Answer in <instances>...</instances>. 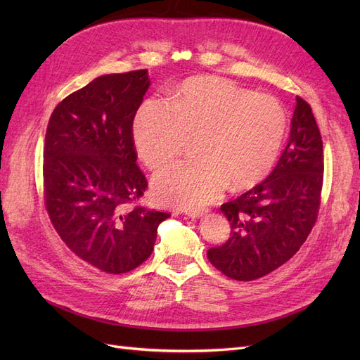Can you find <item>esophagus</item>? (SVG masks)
I'll return each mask as SVG.
<instances>
[{
  "instance_id": "34e87169",
  "label": "esophagus",
  "mask_w": 360,
  "mask_h": 360,
  "mask_svg": "<svg viewBox=\"0 0 360 360\" xmlns=\"http://www.w3.org/2000/svg\"><path fill=\"white\" fill-rule=\"evenodd\" d=\"M205 213V210H201V209H195V210H186V214L189 217H192V219H198V217H201L202 214Z\"/></svg>"
}]
</instances>
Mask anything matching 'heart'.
Returning <instances> with one entry per match:
<instances>
[{
  "instance_id": "b5f03b06",
  "label": "heart",
  "mask_w": 360,
  "mask_h": 360,
  "mask_svg": "<svg viewBox=\"0 0 360 360\" xmlns=\"http://www.w3.org/2000/svg\"><path fill=\"white\" fill-rule=\"evenodd\" d=\"M132 132L138 156L151 169L167 167L186 136L197 135V159L167 168L153 181L162 204L197 209L219 198L226 186L242 192L269 176L284 144L287 114L275 97L195 76L168 103L148 99L141 105Z\"/></svg>"
}]
</instances>
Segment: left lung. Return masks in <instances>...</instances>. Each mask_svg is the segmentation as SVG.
I'll return each mask as SVG.
<instances>
[{"label":"left lung","instance_id":"left-lung-1","mask_svg":"<svg viewBox=\"0 0 360 360\" xmlns=\"http://www.w3.org/2000/svg\"><path fill=\"white\" fill-rule=\"evenodd\" d=\"M323 141L311 106L296 97L288 144L270 176L221 205L231 236L207 250L210 263L236 281H254L297 252L317 221Z\"/></svg>","mask_w":360,"mask_h":360}]
</instances>
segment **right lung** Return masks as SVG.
I'll use <instances>...</instances> for the list:
<instances>
[{
  "mask_svg": "<svg viewBox=\"0 0 360 360\" xmlns=\"http://www.w3.org/2000/svg\"><path fill=\"white\" fill-rule=\"evenodd\" d=\"M150 86L147 70L103 75L53 110L43 148L51 222L75 255L106 274H126L153 252L168 213L129 209L143 197L132 124Z\"/></svg>",
  "mask_w": 360,
  "mask_h": 360,
  "instance_id": "1",
  "label": "right lung"
}]
</instances>
